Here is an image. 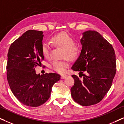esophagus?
Instances as JSON below:
<instances>
[{
  "mask_svg": "<svg viewBox=\"0 0 124 124\" xmlns=\"http://www.w3.org/2000/svg\"><path fill=\"white\" fill-rule=\"evenodd\" d=\"M67 76L66 74H63V75H61V79H64V78H65Z\"/></svg>",
  "mask_w": 124,
  "mask_h": 124,
  "instance_id": "obj_1",
  "label": "esophagus"
}]
</instances>
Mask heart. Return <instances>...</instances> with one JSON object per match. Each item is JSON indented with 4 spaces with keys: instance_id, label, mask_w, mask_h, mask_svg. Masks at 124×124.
Listing matches in <instances>:
<instances>
[{
    "instance_id": "1",
    "label": "heart",
    "mask_w": 124,
    "mask_h": 124,
    "mask_svg": "<svg viewBox=\"0 0 124 124\" xmlns=\"http://www.w3.org/2000/svg\"><path fill=\"white\" fill-rule=\"evenodd\" d=\"M51 42L55 46L63 48V57H67L71 60L76 59L81 53V48L78 45H74V40L67 32H61L53 36ZM50 46L47 43H44L42 46V54L45 58H48L50 56ZM69 66L67 59L62 61H54L51 63V67L54 71L62 74L66 71Z\"/></svg>"
}]
</instances>
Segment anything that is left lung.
Masks as SVG:
<instances>
[{
    "label": "left lung",
    "instance_id": "1",
    "mask_svg": "<svg viewBox=\"0 0 124 124\" xmlns=\"http://www.w3.org/2000/svg\"><path fill=\"white\" fill-rule=\"evenodd\" d=\"M80 42L81 54L71 69L79 71V76L82 74L83 80L72 76L74 85L71 94L77 103L87 106L100 102L109 90L116 72V60L112 45L97 31L83 32Z\"/></svg>",
    "mask_w": 124,
    "mask_h": 124
}]
</instances>
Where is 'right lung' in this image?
Masks as SVG:
<instances>
[{
	"instance_id": "right-lung-1",
	"label": "right lung",
	"mask_w": 124,
	"mask_h": 124,
	"mask_svg": "<svg viewBox=\"0 0 124 124\" xmlns=\"http://www.w3.org/2000/svg\"><path fill=\"white\" fill-rule=\"evenodd\" d=\"M43 33L27 31L11 45L7 54V78L11 90L20 102L31 107L47 101L53 86L61 77L57 73L36 74L35 68L44 59Z\"/></svg>"
}]
</instances>
